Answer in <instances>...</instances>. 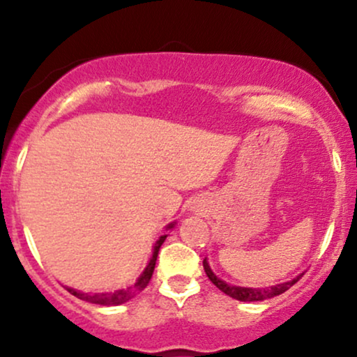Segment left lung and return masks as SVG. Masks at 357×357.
<instances>
[{
	"instance_id": "left-lung-1",
	"label": "left lung",
	"mask_w": 357,
	"mask_h": 357,
	"mask_svg": "<svg viewBox=\"0 0 357 357\" xmlns=\"http://www.w3.org/2000/svg\"><path fill=\"white\" fill-rule=\"evenodd\" d=\"M203 267H204V272H206V275L210 280L215 284L221 292H225L227 296H230L233 298H236V301H241V302H257V301H265V298H272L275 296H280V294H284L285 290H289L290 287H292L296 282L301 277L294 278V280L290 282H285V284H277L273 287H264V289H250V287H236V285H228L227 282H223L221 278H218L215 275V273L211 272L210 265H208L206 260H203Z\"/></svg>"
}]
</instances>
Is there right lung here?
Masks as SVG:
<instances>
[{
	"label": "right lung",
	"instance_id": "right-lung-1",
	"mask_svg": "<svg viewBox=\"0 0 357 357\" xmlns=\"http://www.w3.org/2000/svg\"><path fill=\"white\" fill-rule=\"evenodd\" d=\"M167 228H173V225H169ZM166 240V235H162L161 238L155 241V247H154V252H153V258L149 260V264H147V267L144 272H142V275L137 278V282L134 284L132 287H129V289L126 290H117V292H110V294H84V292H77V290L73 289H67L68 292L72 294V296H75L77 298H80V301H85V302H90V304H100V305H119V304H124V302L129 301V298H132L136 294L141 292V290H144L147 284H149L151 277H153V272H154V267H155V260H158V253H159V248H161V245L165 243Z\"/></svg>",
	"mask_w": 357,
	"mask_h": 357
}]
</instances>
